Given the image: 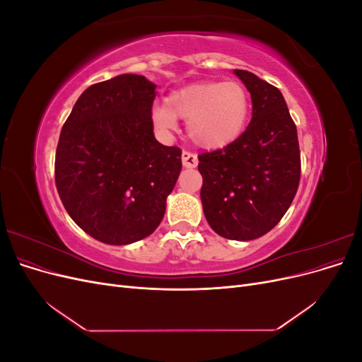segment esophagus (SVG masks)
Returning <instances> with one entry per match:
<instances>
[{
	"instance_id": "obj_1",
	"label": "esophagus",
	"mask_w": 362,
	"mask_h": 362,
	"mask_svg": "<svg viewBox=\"0 0 362 362\" xmlns=\"http://www.w3.org/2000/svg\"><path fill=\"white\" fill-rule=\"evenodd\" d=\"M181 160H182L184 166L189 168V169L198 166V156L193 154V152H190V151H182Z\"/></svg>"
}]
</instances>
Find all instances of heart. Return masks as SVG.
I'll return each instance as SVG.
<instances>
[{"mask_svg":"<svg viewBox=\"0 0 362 362\" xmlns=\"http://www.w3.org/2000/svg\"><path fill=\"white\" fill-rule=\"evenodd\" d=\"M250 98L237 81L196 83L173 90L168 104H154L152 122L161 134L178 128V117L187 119V133L196 145L221 149L233 144L246 127Z\"/></svg>","mask_w":362,"mask_h":362,"instance_id":"b5f03b06","label":"heart"}]
</instances>
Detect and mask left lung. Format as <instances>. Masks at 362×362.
<instances>
[{
  "label": "left lung",
  "mask_w": 362,
  "mask_h": 362,
  "mask_svg": "<svg viewBox=\"0 0 362 362\" xmlns=\"http://www.w3.org/2000/svg\"><path fill=\"white\" fill-rule=\"evenodd\" d=\"M250 93L252 119L233 144L199 158L201 201L208 225L229 240H254L275 228L300 180L298 129L279 89L234 69Z\"/></svg>",
  "instance_id": "1"
}]
</instances>
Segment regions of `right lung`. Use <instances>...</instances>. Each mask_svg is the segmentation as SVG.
<instances>
[{
	"label": "right lung",
	"instance_id": "add662e5",
	"mask_svg": "<svg viewBox=\"0 0 362 362\" xmlns=\"http://www.w3.org/2000/svg\"><path fill=\"white\" fill-rule=\"evenodd\" d=\"M156 84L122 74L76 100L56 152V187L72 221L107 245L151 235L182 168L181 149L157 141Z\"/></svg>",
	"mask_w": 362,
	"mask_h": 362
}]
</instances>
